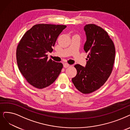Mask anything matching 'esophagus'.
Here are the masks:
<instances>
[{
	"mask_svg": "<svg viewBox=\"0 0 130 130\" xmlns=\"http://www.w3.org/2000/svg\"><path fill=\"white\" fill-rule=\"evenodd\" d=\"M70 65L68 64V63H64V64H63V67H64V68H67V67H68Z\"/></svg>",
	"mask_w": 130,
	"mask_h": 130,
	"instance_id": "obj_1",
	"label": "esophagus"
}]
</instances>
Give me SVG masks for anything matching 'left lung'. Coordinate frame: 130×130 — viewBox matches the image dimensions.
<instances>
[{"mask_svg": "<svg viewBox=\"0 0 130 130\" xmlns=\"http://www.w3.org/2000/svg\"><path fill=\"white\" fill-rule=\"evenodd\" d=\"M86 41L84 50L88 55L85 67L76 64V76L72 82L83 94H89L98 90L109 77L115 61V47L106 31L94 24L84 27Z\"/></svg>", "mask_w": 130, "mask_h": 130, "instance_id": "obj_1", "label": "left lung"}]
</instances>
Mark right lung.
Here are the masks:
<instances>
[{
    "label": "right lung",
    "instance_id": "1",
    "mask_svg": "<svg viewBox=\"0 0 130 130\" xmlns=\"http://www.w3.org/2000/svg\"><path fill=\"white\" fill-rule=\"evenodd\" d=\"M64 25L38 24L26 32L18 45V68L27 81L34 87L42 89L56 79L63 68L60 62L48 59L47 52L53 51Z\"/></svg>",
    "mask_w": 130,
    "mask_h": 130
}]
</instances>
